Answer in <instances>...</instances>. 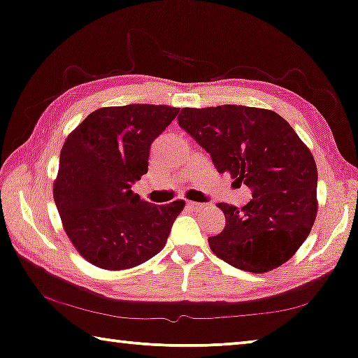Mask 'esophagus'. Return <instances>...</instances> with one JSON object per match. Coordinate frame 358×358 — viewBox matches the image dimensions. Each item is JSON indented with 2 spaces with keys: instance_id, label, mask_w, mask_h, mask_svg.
Instances as JSON below:
<instances>
[{
  "instance_id": "obj_1",
  "label": "esophagus",
  "mask_w": 358,
  "mask_h": 358,
  "mask_svg": "<svg viewBox=\"0 0 358 358\" xmlns=\"http://www.w3.org/2000/svg\"><path fill=\"white\" fill-rule=\"evenodd\" d=\"M187 207L190 210H200V208H203L205 205L203 203H199V202H187Z\"/></svg>"
}]
</instances>
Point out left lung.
<instances>
[{"instance_id": "obj_1", "label": "left lung", "mask_w": 358, "mask_h": 358, "mask_svg": "<svg viewBox=\"0 0 358 358\" xmlns=\"http://www.w3.org/2000/svg\"><path fill=\"white\" fill-rule=\"evenodd\" d=\"M184 129L210 153L218 173L246 184L252 199L243 208L220 203L227 224L210 236V249L229 266L267 272L298 251L315 223L317 169L290 124L273 110L224 104L184 107Z\"/></svg>"}]
</instances>
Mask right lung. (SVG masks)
Wrapping results in <instances>:
<instances>
[{"label":"right lung","instance_id":"1","mask_svg":"<svg viewBox=\"0 0 358 358\" xmlns=\"http://www.w3.org/2000/svg\"><path fill=\"white\" fill-rule=\"evenodd\" d=\"M178 114L171 106L102 107L65 140L53 199L73 246L96 267H135L168 241L184 200L151 205L131 185L148 173L151 143Z\"/></svg>","mask_w":358,"mask_h":358}]
</instances>
